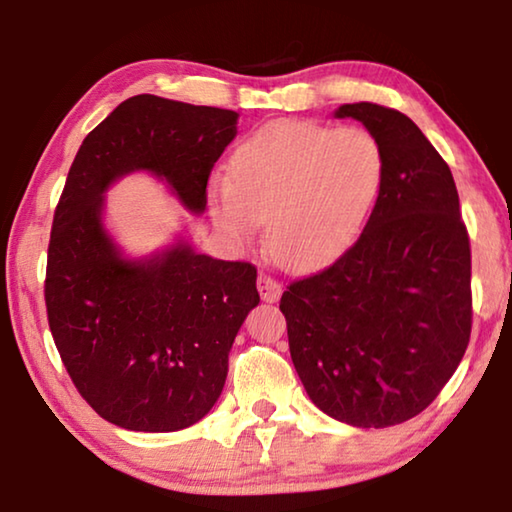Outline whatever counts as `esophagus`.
<instances>
[{"instance_id":"34e87169","label":"esophagus","mask_w":512,"mask_h":512,"mask_svg":"<svg viewBox=\"0 0 512 512\" xmlns=\"http://www.w3.org/2000/svg\"><path fill=\"white\" fill-rule=\"evenodd\" d=\"M257 289H259V296H262V300H266V302H275L277 298L282 296L280 282L273 280V277L266 275V273L257 275Z\"/></svg>"}]
</instances>
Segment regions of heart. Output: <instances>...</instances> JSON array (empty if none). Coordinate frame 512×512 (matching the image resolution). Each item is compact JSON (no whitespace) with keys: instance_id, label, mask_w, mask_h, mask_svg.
Wrapping results in <instances>:
<instances>
[{"instance_id":"heart-1","label":"heart","mask_w":512,"mask_h":512,"mask_svg":"<svg viewBox=\"0 0 512 512\" xmlns=\"http://www.w3.org/2000/svg\"><path fill=\"white\" fill-rule=\"evenodd\" d=\"M386 155L363 126L268 121L241 142L230 178H214L207 203L214 223L248 244L266 221V250L287 268H311L348 248L368 221Z\"/></svg>"}]
</instances>
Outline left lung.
<instances>
[{
  "instance_id": "8db88e82",
  "label": "left lung",
  "mask_w": 512,
  "mask_h": 512,
  "mask_svg": "<svg viewBox=\"0 0 512 512\" xmlns=\"http://www.w3.org/2000/svg\"><path fill=\"white\" fill-rule=\"evenodd\" d=\"M386 155L359 239L282 293L293 366L320 411L352 427L415 418L454 375L472 332V255L447 162L400 110L345 103Z\"/></svg>"
}]
</instances>
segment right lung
<instances>
[{
	"instance_id": "add662e5",
	"label": "right lung",
	"mask_w": 512,
	"mask_h": 512,
	"mask_svg": "<svg viewBox=\"0 0 512 512\" xmlns=\"http://www.w3.org/2000/svg\"><path fill=\"white\" fill-rule=\"evenodd\" d=\"M237 112L137 94L85 137L54 212L45 302L51 336L76 391L131 431H178L212 409L228 352L257 307V268L176 244L128 262L101 225L103 192L144 169L189 210L237 135Z\"/></svg>"
}]
</instances>
